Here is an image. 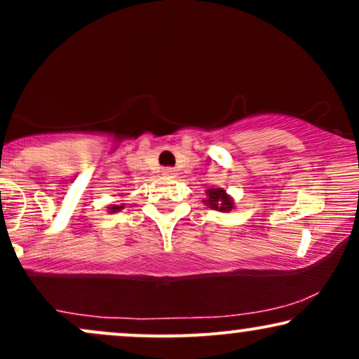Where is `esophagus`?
<instances>
[{"label":"esophagus","instance_id":"esophagus-1","mask_svg":"<svg viewBox=\"0 0 359 359\" xmlns=\"http://www.w3.org/2000/svg\"><path fill=\"white\" fill-rule=\"evenodd\" d=\"M162 175L167 177V179H174V177H175V170H174V168L167 167V168H163V170H162Z\"/></svg>","mask_w":359,"mask_h":359}]
</instances>
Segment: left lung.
Here are the masks:
<instances>
[{"instance_id":"1","label":"left lung","mask_w":359,"mask_h":359,"mask_svg":"<svg viewBox=\"0 0 359 359\" xmlns=\"http://www.w3.org/2000/svg\"><path fill=\"white\" fill-rule=\"evenodd\" d=\"M205 194H208L205 204H208L211 209H216V211H221V212H228L233 209L231 197L222 191V189H208Z\"/></svg>"}]
</instances>
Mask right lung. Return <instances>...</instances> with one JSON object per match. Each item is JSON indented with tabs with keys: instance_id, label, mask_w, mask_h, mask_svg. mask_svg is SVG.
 Instances as JSON below:
<instances>
[{
	"instance_id": "add662e5",
	"label": "right lung",
	"mask_w": 359,
	"mask_h": 359,
	"mask_svg": "<svg viewBox=\"0 0 359 359\" xmlns=\"http://www.w3.org/2000/svg\"><path fill=\"white\" fill-rule=\"evenodd\" d=\"M121 208H123V205H116V204H114V205H111L109 211H111V212H116V211H119V209H121Z\"/></svg>"
}]
</instances>
